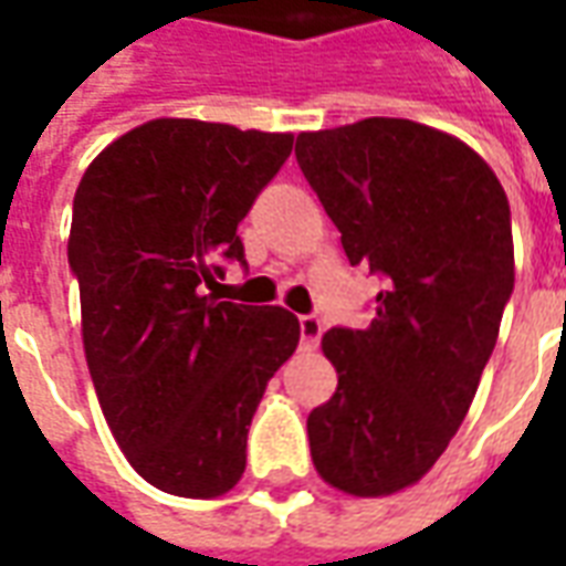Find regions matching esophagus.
Returning <instances> with one entry per match:
<instances>
[{
  "label": "esophagus",
  "instance_id": "1",
  "mask_svg": "<svg viewBox=\"0 0 566 566\" xmlns=\"http://www.w3.org/2000/svg\"><path fill=\"white\" fill-rule=\"evenodd\" d=\"M321 333H324V324L315 315H303L300 318V336H303V348H318Z\"/></svg>",
  "mask_w": 566,
  "mask_h": 566
}]
</instances>
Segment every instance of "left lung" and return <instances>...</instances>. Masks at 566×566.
I'll return each instance as SVG.
<instances>
[{
    "mask_svg": "<svg viewBox=\"0 0 566 566\" xmlns=\"http://www.w3.org/2000/svg\"><path fill=\"white\" fill-rule=\"evenodd\" d=\"M296 160L352 266L388 279L367 331L321 339L339 385L308 416L312 463L343 494L388 497L470 412L515 284L510 202L467 142L403 117L300 133Z\"/></svg>",
    "mask_w": 566,
    "mask_h": 566,
    "instance_id": "obj_1",
    "label": "left lung"
}]
</instances>
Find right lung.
<instances>
[{
    "label": "right lung",
    "instance_id": "add662e5",
    "mask_svg": "<svg viewBox=\"0 0 566 566\" xmlns=\"http://www.w3.org/2000/svg\"><path fill=\"white\" fill-rule=\"evenodd\" d=\"M294 133L157 117L96 154L75 190L69 263L103 416L129 467L211 500L245 473L251 418L300 343L282 306L218 303L235 227L291 157Z\"/></svg>",
    "mask_w": 566,
    "mask_h": 566
}]
</instances>
